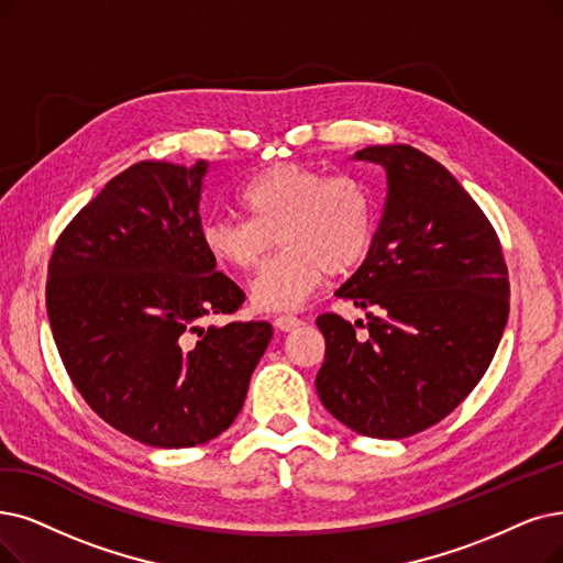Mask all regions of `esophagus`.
Segmentation results:
<instances>
[{"mask_svg":"<svg viewBox=\"0 0 563 563\" xmlns=\"http://www.w3.org/2000/svg\"><path fill=\"white\" fill-rule=\"evenodd\" d=\"M302 321L298 317H294V313H282V317L275 319V328L282 330V332H290L294 328H298Z\"/></svg>","mask_w":563,"mask_h":563,"instance_id":"1","label":"esophagus"}]
</instances>
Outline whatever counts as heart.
I'll list each match as a JSON object with an SVG mask.
<instances>
[{"label": "heart", "mask_w": 563, "mask_h": 563, "mask_svg": "<svg viewBox=\"0 0 563 563\" xmlns=\"http://www.w3.org/2000/svg\"><path fill=\"white\" fill-rule=\"evenodd\" d=\"M246 219L214 217L200 229L208 256L250 273L277 238L282 254L252 282V305L265 311L302 307L325 275H346L363 263L374 238L367 189L353 177L279 164L256 175L240 194Z\"/></svg>", "instance_id": "heart-1"}]
</instances>
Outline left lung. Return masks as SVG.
Segmentation results:
<instances>
[{
	"label": "left lung",
	"instance_id": "left-lung-1",
	"mask_svg": "<svg viewBox=\"0 0 563 563\" xmlns=\"http://www.w3.org/2000/svg\"><path fill=\"white\" fill-rule=\"evenodd\" d=\"M351 159L384 168L386 203L363 265L334 296L376 313L360 336L336 313L317 319V390L353 432L404 439L457 409L487 372L508 321V269L476 200L432 156L372 145Z\"/></svg>",
	"mask_w": 563,
	"mask_h": 563
}]
</instances>
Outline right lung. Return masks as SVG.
<instances>
[{"instance_id":"add662e5","label":"right lung","mask_w":563,"mask_h":563,"mask_svg":"<svg viewBox=\"0 0 563 563\" xmlns=\"http://www.w3.org/2000/svg\"><path fill=\"white\" fill-rule=\"evenodd\" d=\"M208 168L133 164L74 217L48 265V319L74 386L154 448L229 430L273 340L267 321L206 325L244 300L200 240Z\"/></svg>"}]
</instances>
